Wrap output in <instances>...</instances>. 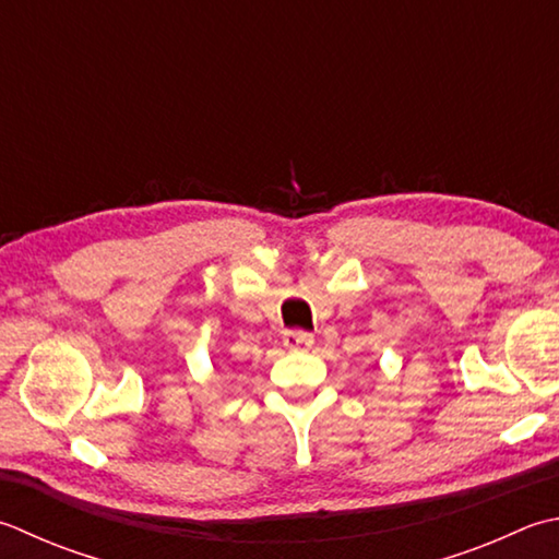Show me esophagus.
Listing matches in <instances>:
<instances>
[{"mask_svg":"<svg viewBox=\"0 0 559 559\" xmlns=\"http://www.w3.org/2000/svg\"><path fill=\"white\" fill-rule=\"evenodd\" d=\"M314 344V336L308 332H286L283 334V346L288 348V352H308Z\"/></svg>","mask_w":559,"mask_h":559,"instance_id":"esophagus-1","label":"esophagus"}]
</instances>
